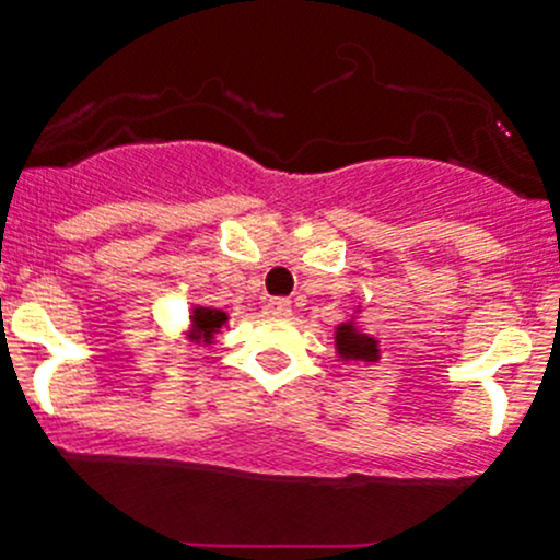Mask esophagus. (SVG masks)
Masks as SVG:
<instances>
[{"label": "esophagus", "mask_w": 560, "mask_h": 560, "mask_svg": "<svg viewBox=\"0 0 560 560\" xmlns=\"http://www.w3.org/2000/svg\"><path fill=\"white\" fill-rule=\"evenodd\" d=\"M267 313L275 315V318H288V315L293 313V307H291V302H288V299L275 296V299H269V302H267Z\"/></svg>", "instance_id": "obj_1"}]
</instances>
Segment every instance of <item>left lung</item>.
Here are the masks:
<instances>
[{
  "mask_svg": "<svg viewBox=\"0 0 560 560\" xmlns=\"http://www.w3.org/2000/svg\"><path fill=\"white\" fill-rule=\"evenodd\" d=\"M334 345H337V353L342 361H377L380 359L377 339L361 331L353 320L339 323L337 334H334Z\"/></svg>",
  "mask_w": 560,
  "mask_h": 560,
  "instance_id": "obj_1",
  "label": "left lung"
}]
</instances>
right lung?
Returning <instances> with one entry per match:
<instances>
[{
  "mask_svg": "<svg viewBox=\"0 0 560 560\" xmlns=\"http://www.w3.org/2000/svg\"><path fill=\"white\" fill-rule=\"evenodd\" d=\"M226 320H229L226 313H221V310L194 307V315H191L194 337H196V339H205V342H210L212 334H215L218 328H221Z\"/></svg>",
  "mask_w": 560,
  "mask_h": 560,
  "instance_id": "add662e5",
  "label": "right lung"
}]
</instances>
